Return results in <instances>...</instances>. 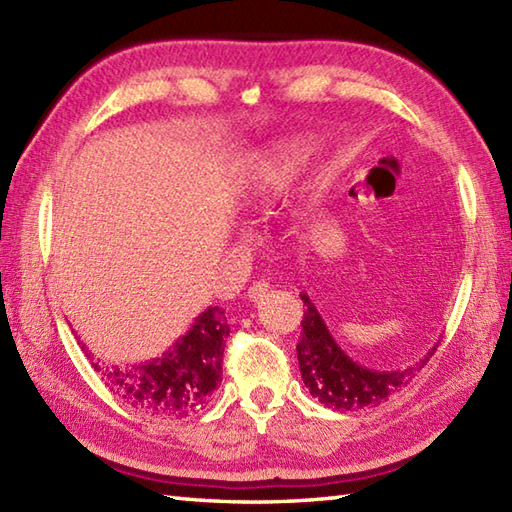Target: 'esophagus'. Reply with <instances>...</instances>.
Instances as JSON below:
<instances>
[{"label":"esophagus","mask_w":512,"mask_h":512,"mask_svg":"<svg viewBox=\"0 0 512 512\" xmlns=\"http://www.w3.org/2000/svg\"><path fill=\"white\" fill-rule=\"evenodd\" d=\"M268 288H270V284H266V281H259V284H253L248 288V299L250 301H259V299H264L266 297V292H268Z\"/></svg>","instance_id":"obj_1"}]
</instances>
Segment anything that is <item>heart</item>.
<instances>
[{
  "instance_id": "b5f03b06",
  "label": "heart",
  "mask_w": 512,
  "mask_h": 512,
  "mask_svg": "<svg viewBox=\"0 0 512 512\" xmlns=\"http://www.w3.org/2000/svg\"><path fill=\"white\" fill-rule=\"evenodd\" d=\"M310 147L303 143H288L277 151H270L268 156L257 162L253 176L244 184L242 204L257 206L259 202L268 200L270 195L281 191L295 176L301 162L308 158Z\"/></svg>"
}]
</instances>
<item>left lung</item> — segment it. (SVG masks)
<instances>
[{
	"label": "left lung",
	"instance_id": "obj_1",
	"mask_svg": "<svg viewBox=\"0 0 512 512\" xmlns=\"http://www.w3.org/2000/svg\"><path fill=\"white\" fill-rule=\"evenodd\" d=\"M301 301L306 306L301 321L303 332L297 343L301 378L310 389V394L330 409L356 411L380 405L391 394L405 387L416 372L429 363V358L438 347L433 345L418 363L405 369H369L354 363L341 350L306 292H301Z\"/></svg>",
	"mask_w": 512,
	"mask_h": 512
}]
</instances>
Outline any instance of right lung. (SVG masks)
I'll use <instances>...</instances> for the list:
<instances>
[{
	"label": "right lung",
	"instance_id": "right-lung-1",
	"mask_svg": "<svg viewBox=\"0 0 512 512\" xmlns=\"http://www.w3.org/2000/svg\"><path fill=\"white\" fill-rule=\"evenodd\" d=\"M228 332L224 310L213 306L198 314L187 334L162 356L132 367H103L96 361L92 367L129 407L154 418H187L209 405L220 385ZM81 350L88 352L83 343Z\"/></svg>",
	"mask_w": 512,
	"mask_h": 512
}]
</instances>
